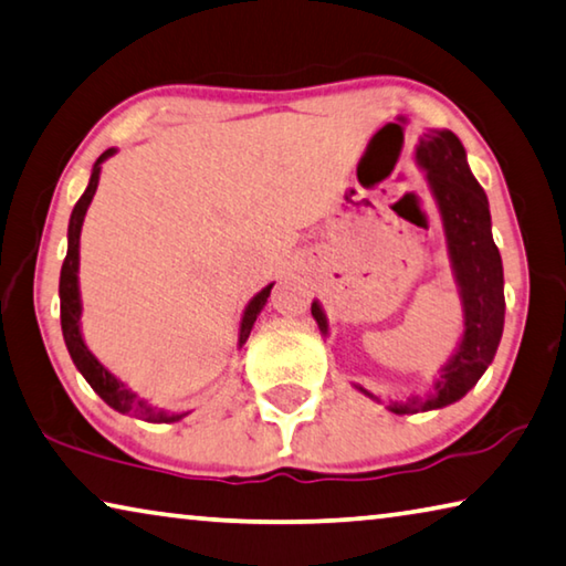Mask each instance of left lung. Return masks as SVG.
<instances>
[{"label":"left lung","instance_id":"1","mask_svg":"<svg viewBox=\"0 0 566 566\" xmlns=\"http://www.w3.org/2000/svg\"><path fill=\"white\" fill-rule=\"evenodd\" d=\"M416 164L426 174L438 213H441L443 237L451 274L459 290L463 332L453 355L438 370L433 388L426 396H408L390 400L388 408L396 416L438 410L459 402L481 375L489 370L496 355L501 332H504V266L491 237L489 199L469 168L465 148L459 136L446 128H430L418 138ZM322 335H329L327 315L319 300L312 302ZM375 402L378 396L355 385Z\"/></svg>","mask_w":566,"mask_h":566}]
</instances>
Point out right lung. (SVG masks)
Segmentation results:
<instances>
[{
    "label": "right lung",
    "instance_id": "1",
    "mask_svg": "<svg viewBox=\"0 0 566 566\" xmlns=\"http://www.w3.org/2000/svg\"><path fill=\"white\" fill-rule=\"evenodd\" d=\"M118 154V148H107L105 154L95 160L93 170H90V184L85 188V193L80 196V201L75 203L73 213H70V227H67V256L62 262V272H60V322H62V337H65L67 353L73 357L75 367L80 375L90 382L97 396H101L107 406L113 410L123 412V416H138L148 423H178V420L186 418L191 410H166L158 408L150 402L148 398H140L138 392H133L128 385L123 380L115 378V375L107 370V367L97 360V357L90 353V347L83 339V327H80V317H83V300H80V231H83V221L85 213L90 209V201L97 191V181H101V170L103 164L111 156ZM272 284H266L262 292H256L254 297L249 300L244 307V315H241L239 322V349L244 347V343L251 335V327L259 317V312L264 310L269 292H272Z\"/></svg>",
    "mask_w": 566,
    "mask_h": 566
}]
</instances>
